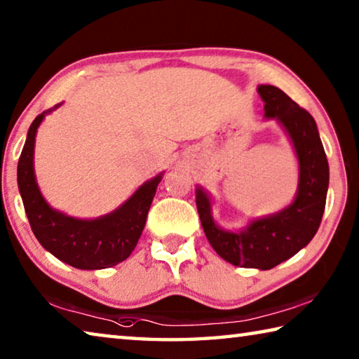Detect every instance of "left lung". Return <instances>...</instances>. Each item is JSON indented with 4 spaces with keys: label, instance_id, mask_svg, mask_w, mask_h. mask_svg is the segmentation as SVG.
Returning <instances> with one entry per match:
<instances>
[{
    "label": "left lung",
    "instance_id": "obj_1",
    "mask_svg": "<svg viewBox=\"0 0 359 359\" xmlns=\"http://www.w3.org/2000/svg\"><path fill=\"white\" fill-rule=\"evenodd\" d=\"M264 115L277 118L293 141L299 160V187L293 204L276 215L259 218L241 233L223 231L210 215V201L196 190V208L214 250L228 263L267 271L293 257L313 239L323 218L330 166L317 123L306 109L274 85H259Z\"/></svg>",
    "mask_w": 359,
    "mask_h": 359
}]
</instances>
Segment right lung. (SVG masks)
<instances>
[{"instance_id":"add662e5","label":"right lung","mask_w":359,"mask_h":359,"mask_svg":"<svg viewBox=\"0 0 359 359\" xmlns=\"http://www.w3.org/2000/svg\"><path fill=\"white\" fill-rule=\"evenodd\" d=\"M50 111L47 109L33 120L17 166V182L29 226L39 244L66 264L77 269L112 267L135 250L161 175L144 184L121 208L106 217L77 220L53 210L36 185L33 169L36 131Z\"/></svg>"}]
</instances>
